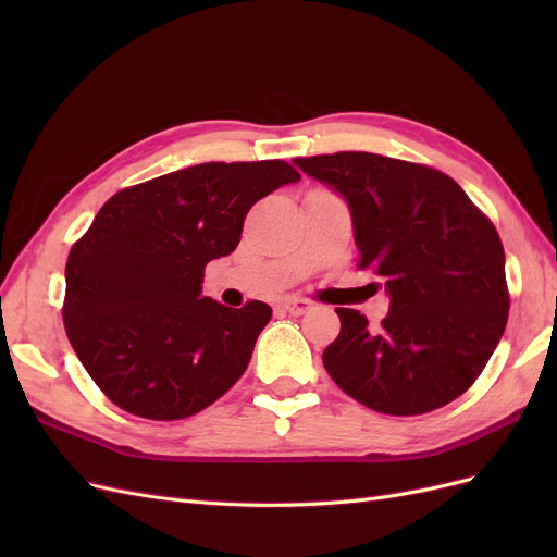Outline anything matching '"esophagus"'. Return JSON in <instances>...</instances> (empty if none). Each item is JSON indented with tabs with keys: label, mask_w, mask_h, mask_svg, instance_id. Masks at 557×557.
<instances>
[{
	"label": "esophagus",
	"mask_w": 557,
	"mask_h": 557,
	"mask_svg": "<svg viewBox=\"0 0 557 557\" xmlns=\"http://www.w3.org/2000/svg\"><path fill=\"white\" fill-rule=\"evenodd\" d=\"M283 309L288 311L290 315H305V313H309V309H311V301L299 299V297H290V299L283 301Z\"/></svg>",
	"instance_id": "obj_1"
}]
</instances>
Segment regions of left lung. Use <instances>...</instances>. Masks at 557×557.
I'll return each instance as SVG.
<instances>
[{
	"mask_svg": "<svg viewBox=\"0 0 557 557\" xmlns=\"http://www.w3.org/2000/svg\"><path fill=\"white\" fill-rule=\"evenodd\" d=\"M350 211L360 269L385 278L391 309L369 330L336 309L342 332L325 348L332 381L364 407L418 416L479 379L509 318L504 248L493 223L450 176L374 153L297 158Z\"/></svg>",
	"mask_w": 557,
	"mask_h": 557,
	"instance_id": "obj_1",
	"label": "left lung"
}]
</instances>
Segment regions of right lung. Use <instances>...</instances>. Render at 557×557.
<instances>
[{"instance_id":"obj_1","label":"right lung","mask_w":557,"mask_h":557,"mask_svg":"<svg viewBox=\"0 0 557 557\" xmlns=\"http://www.w3.org/2000/svg\"><path fill=\"white\" fill-rule=\"evenodd\" d=\"M297 181L283 160L205 162L132 185L99 209L66 260L62 318L113 404L178 420L242 379L272 309L201 297L205 267L237 248L258 199Z\"/></svg>"}]
</instances>
